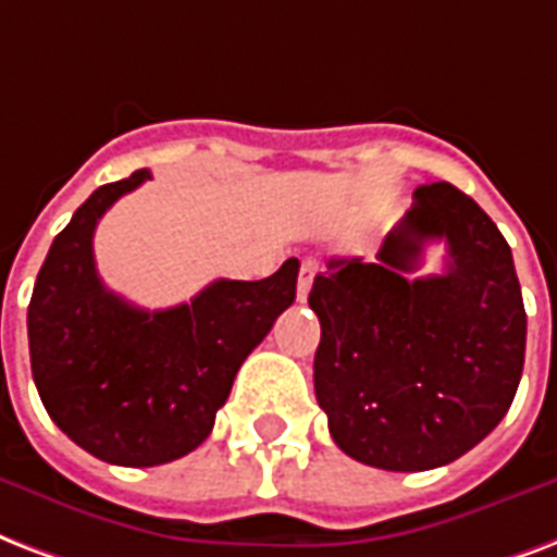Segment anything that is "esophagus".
Listing matches in <instances>:
<instances>
[{
  "label": "esophagus",
  "mask_w": 557,
  "mask_h": 557,
  "mask_svg": "<svg viewBox=\"0 0 557 557\" xmlns=\"http://www.w3.org/2000/svg\"><path fill=\"white\" fill-rule=\"evenodd\" d=\"M318 262L304 260L300 262V274H297V300H307L309 288H312V277H315Z\"/></svg>",
  "instance_id": "34e87169"
}]
</instances>
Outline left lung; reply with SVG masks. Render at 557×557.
Instances as JSON below:
<instances>
[{
	"mask_svg": "<svg viewBox=\"0 0 557 557\" xmlns=\"http://www.w3.org/2000/svg\"><path fill=\"white\" fill-rule=\"evenodd\" d=\"M426 240L444 275L409 278ZM321 321L315 397L342 453L397 473L444 467L511 409L525 359V309L511 248L447 181L414 203L373 262L333 257L309 292Z\"/></svg>",
	"mask_w": 557,
	"mask_h": 557,
	"instance_id": "1",
	"label": "left lung"
}]
</instances>
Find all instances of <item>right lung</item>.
Listing matches in <instances>:
<instances>
[{"label": "right lung", "instance_id": "1", "mask_svg": "<svg viewBox=\"0 0 557 557\" xmlns=\"http://www.w3.org/2000/svg\"><path fill=\"white\" fill-rule=\"evenodd\" d=\"M139 169L99 186L46 253L32 304L28 350L49 418L90 456L154 467L193 453L212 432L236 371L295 304L300 262L265 280H215L189 304L139 309L104 288L92 233Z\"/></svg>", "mask_w": 557, "mask_h": 557}]
</instances>
